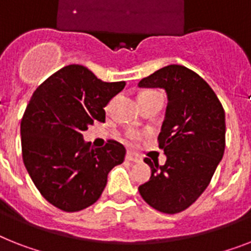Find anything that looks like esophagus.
I'll use <instances>...</instances> for the list:
<instances>
[{
	"mask_svg": "<svg viewBox=\"0 0 251 251\" xmlns=\"http://www.w3.org/2000/svg\"><path fill=\"white\" fill-rule=\"evenodd\" d=\"M126 160L127 161H131V162H140L142 161V157H140L139 154L134 153V152H127L126 153Z\"/></svg>",
	"mask_w": 251,
	"mask_h": 251,
	"instance_id": "34e87169",
	"label": "esophagus"
}]
</instances>
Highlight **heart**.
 <instances>
[{
	"instance_id": "1",
	"label": "heart",
	"mask_w": 251,
	"mask_h": 251,
	"mask_svg": "<svg viewBox=\"0 0 251 251\" xmlns=\"http://www.w3.org/2000/svg\"><path fill=\"white\" fill-rule=\"evenodd\" d=\"M151 93H154V91H144V93H142L140 95H146V94H151ZM127 138H129V139H136V135L134 134V132H130V134H127Z\"/></svg>"
}]
</instances>
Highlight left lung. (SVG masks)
<instances>
[{"mask_svg":"<svg viewBox=\"0 0 251 251\" xmlns=\"http://www.w3.org/2000/svg\"><path fill=\"white\" fill-rule=\"evenodd\" d=\"M166 91L168 107L158 135L165 165L144 158L151 178L139 185L150 206L176 214L192 205L206 189L226 147V115L207 82L178 64L164 67L138 83Z\"/></svg>","mask_w":251,"mask_h":251,"instance_id":"1","label":"left lung"}]
</instances>
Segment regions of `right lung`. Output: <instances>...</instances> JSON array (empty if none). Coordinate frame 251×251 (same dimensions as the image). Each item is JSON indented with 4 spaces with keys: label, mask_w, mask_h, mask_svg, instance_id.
<instances>
[{
    "label": "right lung",
    "mask_w": 251,
    "mask_h": 251,
    "mask_svg": "<svg viewBox=\"0 0 251 251\" xmlns=\"http://www.w3.org/2000/svg\"><path fill=\"white\" fill-rule=\"evenodd\" d=\"M104 82L83 66L59 69L34 91L20 124L22 152L34 185L63 211H79L97 202L108 173L124 162L125 147L108 140L91 148L82 132L104 122V107L125 87Z\"/></svg>",
    "instance_id": "obj_1"
}]
</instances>
